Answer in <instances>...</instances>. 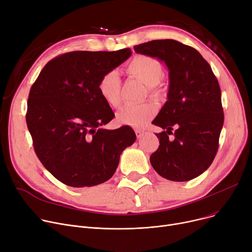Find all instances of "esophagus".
Listing matches in <instances>:
<instances>
[{
    "mask_svg": "<svg viewBox=\"0 0 252 252\" xmlns=\"http://www.w3.org/2000/svg\"><path fill=\"white\" fill-rule=\"evenodd\" d=\"M143 130H141V129H135V133H136V136H137V138H140L142 135H143Z\"/></svg>",
    "mask_w": 252,
    "mask_h": 252,
    "instance_id": "34e87169",
    "label": "esophagus"
}]
</instances>
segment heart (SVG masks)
<instances>
[{
    "label": "heart",
    "mask_w": 252,
    "mask_h": 252,
    "mask_svg": "<svg viewBox=\"0 0 252 252\" xmlns=\"http://www.w3.org/2000/svg\"><path fill=\"white\" fill-rule=\"evenodd\" d=\"M126 71L129 75L138 78L147 85V91L153 97H159L162 87L159 84L164 76V68L157 58L147 55H137L128 63ZM98 94L111 108L121 105V78L117 71L103 74L97 84ZM157 114V107L152 102L137 106H126L117 114V121L122 125L141 128L149 123Z\"/></svg>",
    "instance_id": "obj_1"
}]
</instances>
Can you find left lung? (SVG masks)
<instances>
[{"label":"left lung","instance_id":"obj_1","mask_svg":"<svg viewBox=\"0 0 252 252\" xmlns=\"http://www.w3.org/2000/svg\"><path fill=\"white\" fill-rule=\"evenodd\" d=\"M134 51L158 58L169 69L168 100L153 121L164 131L156 134L159 145L151 164L168 180L194 179L212 165L219 149L224 113L218 79L195 49L177 40L147 41Z\"/></svg>","mask_w":252,"mask_h":252}]
</instances>
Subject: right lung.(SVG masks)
Instances as JSON below:
<instances>
[{
	"label": "right lung",
	"instance_id": "add662e5",
	"mask_svg": "<svg viewBox=\"0 0 252 252\" xmlns=\"http://www.w3.org/2000/svg\"><path fill=\"white\" fill-rule=\"evenodd\" d=\"M130 55L131 49L66 53L47 63L32 84L27 127L38 159L62 183L91 187L108 181L122 152L134 143L129 126L102 128L115 114L97 90L103 74Z\"/></svg>",
	"mask_w": 252,
	"mask_h": 252
}]
</instances>
